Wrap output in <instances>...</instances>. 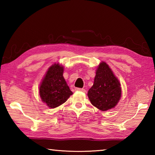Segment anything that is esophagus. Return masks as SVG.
<instances>
[{
    "label": "esophagus",
    "instance_id": "34e87169",
    "mask_svg": "<svg viewBox=\"0 0 155 155\" xmlns=\"http://www.w3.org/2000/svg\"><path fill=\"white\" fill-rule=\"evenodd\" d=\"M75 90L76 91H83V92H86V90L83 88H78V87H77V88H75Z\"/></svg>",
    "mask_w": 155,
    "mask_h": 155
}]
</instances>
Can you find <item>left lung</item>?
<instances>
[{"mask_svg": "<svg viewBox=\"0 0 155 155\" xmlns=\"http://www.w3.org/2000/svg\"><path fill=\"white\" fill-rule=\"evenodd\" d=\"M121 87L117 78L105 62L97 68L94 85L88 91L91 103L101 111L115 107L121 97Z\"/></svg>", "mask_w": 155, "mask_h": 155, "instance_id": "obj_1", "label": "left lung"}]
</instances>
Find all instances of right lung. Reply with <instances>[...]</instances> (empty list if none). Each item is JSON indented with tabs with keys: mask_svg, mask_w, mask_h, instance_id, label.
Wrapping results in <instances>:
<instances>
[{
	"mask_svg": "<svg viewBox=\"0 0 155 155\" xmlns=\"http://www.w3.org/2000/svg\"><path fill=\"white\" fill-rule=\"evenodd\" d=\"M64 67L54 64L47 71L40 87V95L50 108H55L64 103L73 94L64 77Z\"/></svg>",
	"mask_w": 155,
	"mask_h": 155,
	"instance_id": "right-lung-1",
	"label": "right lung"
}]
</instances>
